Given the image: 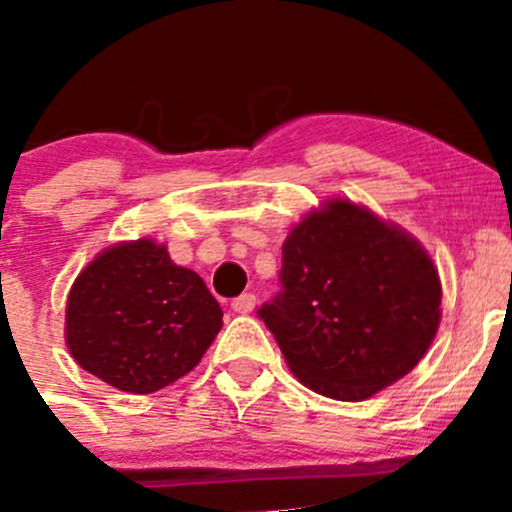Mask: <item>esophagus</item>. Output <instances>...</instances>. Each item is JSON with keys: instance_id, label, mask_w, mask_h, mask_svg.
Wrapping results in <instances>:
<instances>
[{"instance_id": "obj_1", "label": "esophagus", "mask_w": 512, "mask_h": 512, "mask_svg": "<svg viewBox=\"0 0 512 512\" xmlns=\"http://www.w3.org/2000/svg\"><path fill=\"white\" fill-rule=\"evenodd\" d=\"M255 302H257V297L252 295V292H242L240 297H235V300H232V310H235L237 315H247V312L255 310Z\"/></svg>"}]
</instances>
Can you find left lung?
<instances>
[{
  "instance_id": "1",
  "label": "left lung",
  "mask_w": 512,
  "mask_h": 512,
  "mask_svg": "<svg viewBox=\"0 0 512 512\" xmlns=\"http://www.w3.org/2000/svg\"><path fill=\"white\" fill-rule=\"evenodd\" d=\"M282 290L257 310L305 388L367 400L408 375L440 325L438 270L415 237L350 200L302 217Z\"/></svg>"
}]
</instances>
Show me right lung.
<instances>
[{
    "instance_id": "obj_1",
    "label": "right lung",
    "mask_w": 512,
    "mask_h": 512,
    "mask_svg": "<svg viewBox=\"0 0 512 512\" xmlns=\"http://www.w3.org/2000/svg\"><path fill=\"white\" fill-rule=\"evenodd\" d=\"M64 337L74 360L124 393L147 395L185 377L222 327L197 272L155 240L119 242L77 275Z\"/></svg>"
}]
</instances>
